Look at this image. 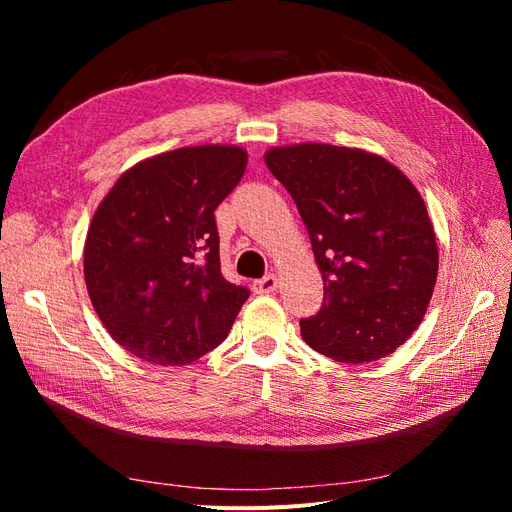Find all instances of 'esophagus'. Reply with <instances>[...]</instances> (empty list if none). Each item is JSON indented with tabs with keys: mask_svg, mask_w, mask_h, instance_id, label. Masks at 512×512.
<instances>
[{
	"mask_svg": "<svg viewBox=\"0 0 512 512\" xmlns=\"http://www.w3.org/2000/svg\"><path fill=\"white\" fill-rule=\"evenodd\" d=\"M277 286H280V280H277L275 275H267V277H262V280L254 282V292L269 294V292L277 290Z\"/></svg>",
	"mask_w": 512,
	"mask_h": 512,
	"instance_id": "obj_1",
	"label": "esophagus"
}]
</instances>
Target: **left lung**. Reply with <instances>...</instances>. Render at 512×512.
I'll use <instances>...</instances> for the list:
<instances>
[{"mask_svg": "<svg viewBox=\"0 0 512 512\" xmlns=\"http://www.w3.org/2000/svg\"><path fill=\"white\" fill-rule=\"evenodd\" d=\"M265 162L297 205L324 282L301 320L307 346L339 363L393 354L423 322L438 243L423 196L378 153L324 143L271 147Z\"/></svg>", "mask_w": 512, "mask_h": 512, "instance_id": "left-lung-1", "label": "left lung"}]
</instances>
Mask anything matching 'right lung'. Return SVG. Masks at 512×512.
I'll list each match as a JSON object with an SVG mask.
<instances>
[{"instance_id":"obj_1","label":"right lung","mask_w":512,"mask_h":512,"mask_svg":"<svg viewBox=\"0 0 512 512\" xmlns=\"http://www.w3.org/2000/svg\"><path fill=\"white\" fill-rule=\"evenodd\" d=\"M247 151L198 145L123 173L89 224L85 284L115 342L151 365H190L220 346L250 290L224 280L215 215Z\"/></svg>"}]
</instances>
